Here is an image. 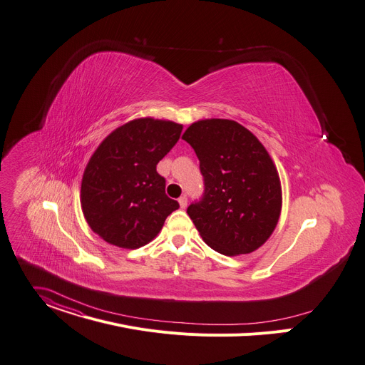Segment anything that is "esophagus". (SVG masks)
Segmentation results:
<instances>
[{"label": "esophagus", "instance_id": "obj_1", "mask_svg": "<svg viewBox=\"0 0 365 365\" xmlns=\"http://www.w3.org/2000/svg\"><path fill=\"white\" fill-rule=\"evenodd\" d=\"M179 204H180V208H186V205H187V197H186V195H182V196L179 197Z\"/></svg>", "mask_w": 365, "mask_h": 365}]
</instances>
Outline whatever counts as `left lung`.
<instances>
[{"label":"left lung","mask_w":365,"mask_h":365,"mask_svg":"<svg viewBox=\"0 0 365 365\" xmlns=\"http://www.w3.org/2000/svg\"><path fill=\"white\" fill-rule=\"evenodd\" d=\"M182 138L195 150L204 178V193L187 214L205 243L227 256L260 247L277 227L282 202L268 151L228 119L195 122Z\"/></svg>","instance_id":"8db88e82"}]
</instances>
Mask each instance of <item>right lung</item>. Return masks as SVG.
<instances>
[{
	"label": "right lung",
	"instance_id": "right-lung-1",
	"mask_svg": "<svg viewBox=\"0 0 365 365\" xmlns=\"http://www.w3.org/2000/svg\"><path fill=\"white\" fill-rule=\"evenodd\" d=\"M180 134L179 123L145 118L125 123L98 145L84 170L81 207L91 230L105 242L141 247L179 208L165 195L157 164Z\"/></svg>",
	"mask_w": 365,
	"mask_h": 365
}]
</instances>
